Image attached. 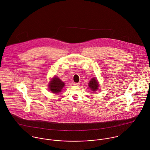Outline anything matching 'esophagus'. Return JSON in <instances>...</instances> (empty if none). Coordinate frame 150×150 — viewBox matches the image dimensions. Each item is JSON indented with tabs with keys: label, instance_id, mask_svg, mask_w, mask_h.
I'll return each mask as SVG.
<instances>
[{
	"label": "esophagus",
	"instance_id": "esophagus-1",
	"mask_svg": "<svg viewBox=\"0 0 150 150\" xmlns=\"http://www.w3.org/2000/svg\"><path fill=\"white\" fill-rule=\"evenodd\" d=\"M73 85H74V86H79V83H73Z\"/></svg>",
	"mask_w": 150,
	"mask_h": 150
}]
</instances>
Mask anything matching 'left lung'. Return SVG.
<instances>
[{"label":"left lung","mask_w":150,"mask_h":150,"mask_svg":"<svg viewBox=\"0 0 150 150\" xmlns=\"http://www.w3.org/2000/svg\"><path fill=\"white\" fill-rule=\"evenodd\" d=\"M89 86L93 91H96L99 87V84L96 79H92L89 83Z\"/></svg>","instance_id":"8db88e82"}]
</instances>
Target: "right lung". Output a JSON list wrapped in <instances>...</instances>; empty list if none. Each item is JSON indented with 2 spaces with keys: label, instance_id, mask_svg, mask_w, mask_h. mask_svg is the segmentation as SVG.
Here are the masks:
<instances>
[{
  "label": "right lung",
  "instance_id": "right-lung-1",
  "mask_svg": "<svg viewBox=\"0 0 150 150\" xmlns=\"http://www.w3.org/2000/svg\"><path fill=\"white\" fill-rule=\"evenodd\" d=\"M64 86V82H62L59 78L55 77L51 81L49 88L53 93H58L59 92H61Z\"/></svg>",
  "mask_w": 150,
  "mask_h": 150
}]
</instances>
